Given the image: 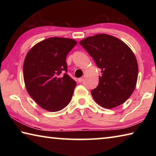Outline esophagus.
I'll return each instance as SVG.
<instances>
[{
  "label": "esophagus",
  "instance_id": "1",
  "mask_svg": "<svg viewBox=\"0 0 156 156\" xmlns=\"http://www.w3.org/2000/svg\"><path fill=\"white\" fill-rule=\"evenodd\" d=\"M78 80L79 83H82V82H83L84 78H78Z\"/></svg>",
  "mask_w": 156,
  "mask_h": 156
}]
</instances>
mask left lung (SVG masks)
Wrapping results in <instances>:
<instances>
[{
  "label": "left lung",
  "instance_id": "8db88e82",
  "mask_svg": "<svg viewBox=\"0 0 156 156\" xmlns=\"http://www.w3.org/2000/svg\"><path fill=\"white\" fill-rule=\"evenodd\" d=\"M101 69L99 83L91 93L100 106L112 109L127 100L136 87L138 66L126 44L114 36L99 34L80 42Z\"/></svg>",
  "mask_w": 156,
  "mask_h": 156
}]
</instances>
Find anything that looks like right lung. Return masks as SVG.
<instances>
[{
	"label": "right lung",
	"instance_id": "1",
	"mask_svg": "<svg viewBox=\"0 0 156 156\" xmlns=\"http://www.w3.org/2000/svg\"><path fill=\"white\" fill-rule=\"evenodd\" d=\"M77 42L54 37L34 46L25 57L23 77L30 96L39 106L58 112L67 106L76 83L67 72L66 57Z\"/></svg>",
	"mask_w": 156,
	"mask_h": 156
}]
</instances>
